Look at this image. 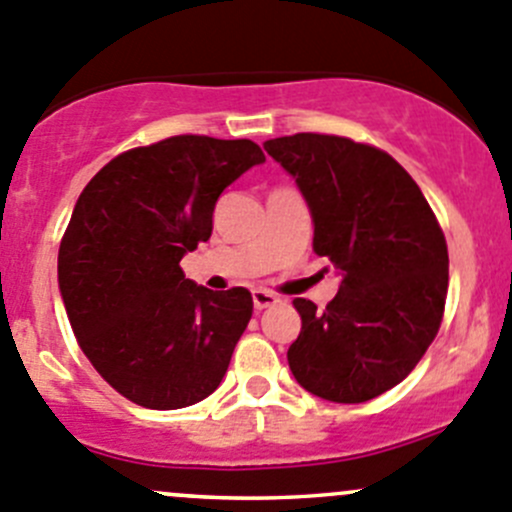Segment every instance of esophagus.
I'll use <instances>...</instances> for the list:
<instances>
[{
  "instance_id": "1",
  "label": "esophagus",
  "mask_w": 512,
  "mask_h": 512,
  "mask_svg": "<svg viewBox=\"0 0 512 512\" xmlns=\"http://www.w3.org/2000/svg\"><path fill=\"white\" fill-rule=\"evenodd\" d=\"M254 308L256 311H263V308H268V306H276L278 303V296H273L271 291H263V288H256L254 291Z\"/></svg>"
}]
</instances>
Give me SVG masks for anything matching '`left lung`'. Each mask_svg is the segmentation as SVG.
<instances>
[{"label":"left lung","mask_w":512,"mask_h":512,"mask_svg":"<svg viewBox=\"0 0 512 512\" xmlns=\"http://www.w3.org/2000/svg\"><path fill=\"white\" fill-rule=\"evenodd\" d=\"M263 149L293 176L311 211L313 251L341 278L323 311L293 298V378L323 401H371L416 368L438 333L448 293L443 231L411 174L376 146L293 134Z\"/></svg>","instance_id":"8db88e82"}]
</instances>
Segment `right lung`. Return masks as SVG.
<instances>
[{"mask_svg":"<svg viewBox=\"0 0 512 512\" xmlns=\"http://www.w3.org/2000/svg\"><path fill=\"white\" fill-rule=\"evenodd\" d=\"M263 161L249 139L171 136L111 159L77 199L59 293L84 356L136 406H194L224 381L254 301L199 286L179 261L209 241L226 186Z\"/></svg>","mask_w":512,"mask_h":512,"instance_id":"1","label":"right lung"}]
</instances>
